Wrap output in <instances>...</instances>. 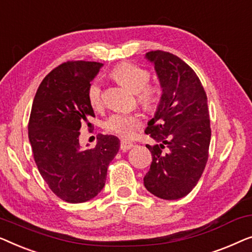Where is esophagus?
<instances>
[{
    "label": "esophagus",
    "instance_id": "obj_1",
    "mask_svg": "<svg viewBox=\"0 0 252 252\" xmlns=\"http://www.w3.org/2000/svg\"><path fill=\"white\" fill-rule=\"evenodd\" d=\"M133 147V144L130 143V141H126V140H122L121 141V150L122 151H127V150H131V148Z\"/></svg>",
    "mask_w": 252,
    "mask_h": 252
}]
</instances>
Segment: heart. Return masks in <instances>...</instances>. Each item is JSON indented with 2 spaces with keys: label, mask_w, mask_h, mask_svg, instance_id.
I'll list each match as a JSON object with an SVG mask.
<instances>
[{
  "label": "heart",
  "mask_w": 252,
  "mask_h": 252,
  "mask_svg": "<svg viewBox=\"0 0 252 252\" xmlns=\"http://www.w3.org/2000/svg\"><path fill=\"white\" fill-rule=\"evenodd\" d=\"M112 77L123 86L129 88L136 94L137 100L143 107L150 109L158 104L160 99V89L154 84H150L151 74L143 67L130 63H123L116 66L111 73ZM88 100L92 108L99 109L104 104V92L99 81H94L88 88ZM141 126V119L137 114L115 113L105 122L106 130L118 136L129 139Z\"/></svg>",
  "instance_id": "1"
}]
</instances>
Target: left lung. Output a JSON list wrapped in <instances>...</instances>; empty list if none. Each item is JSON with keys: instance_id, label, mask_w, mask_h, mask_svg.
Returning <instances> with one entry per match:
<instances>
[{"instance_id": "8db88e82", "label": "left lung", "mask_w": 252, "mask_h": 252, "mask_svg": "<svg viewBox=\"0 0 252 252\" xmlns=\"http://www.w3.org/2000/svg\"><path fill=\"white\" fill-rule=\"evenodd\" d=\"M162 95L145 133L157 141L146 145L152 153L150 171L144 177L148 192L163 200L186 196L207 164L211 129L207 94L195 72L179 57L151 51Z\"/></svg>"}]
</instances>
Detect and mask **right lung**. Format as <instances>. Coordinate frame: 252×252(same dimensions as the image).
I'll return each mask as SVG.
<instances>
[{
	"label": "right lung",
	"instance_id": "add662e5",
	"mask_svg": "<svg viewBox=\"0 0 252 252\" xmlns=\"http://www.w3.org/2000/svg\"><path fill=\"white\" fill-rule=\"evenodd\" d=\"M102 66L94 62H67L52 69L34 97L28 138L42 178L57 196L82 203L104 189L107 168L120 148L118 137L99 134L95 147L82 150L83 123L94 113L88 88Z\"/></svg>",
	"mask_w": 252,
	"mask_h": 252
}]
</instances>
